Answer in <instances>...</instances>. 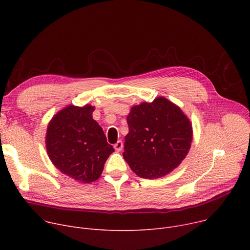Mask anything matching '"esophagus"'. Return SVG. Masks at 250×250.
<instances>
[{"mask_svg": "<svg viewBox=\"0 0 250 250\" xmlns=\"http://www.w3.org/2000/svg\"><path fill=\"white\" fill-rule=\"evenodd\" d=\"M123 146H124V145H123V141L122 140H119L117 144L114 146V147H115V150L116 151H121L122 149H123Z\"/></svg>", "mask_w": 250, "mask_h": 250, "instance_id": "obj_1", "label": "esophagus"}]
</instances>
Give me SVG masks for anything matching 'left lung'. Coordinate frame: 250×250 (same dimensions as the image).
<instances>
[{
  "label": "left lung",
  "mask_w": 250,
  "mask_h": 250,
  "mask_svg": "<svg viewBox=\"0 0 250 250\" xmlns=\"http://www.w3.org/2000/svg\"><path fill=\"white\" fill-rule=\"evenodd\" d=\"M126 122L128 133L123 156L138 177H163L188 154L192 125L179 106L166 98L132 106Z\"/></svg>",
  "instance_id": "8db88e82"
}]
</instances>
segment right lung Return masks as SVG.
Listing matches in <instances>:
<instances>
[{
    "label": "right lung",
    "mask_w": 250,
    "mask_h": 250,
    "mask_svg": "<svg viewBox=\"0 0 250 250\" xmlns=\"http://www.w3.org/2000/svg\"><path fill=\"white\" fill-rule=\"evenodd\" d=\"M94 110L90 104L66 106L52 118L45 137L47 154L54 166L83 183L96 181L115 151L94 121Z\"/></svg>",
    "instance_id": "obj_1"
}]
</instances>
